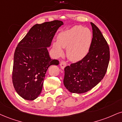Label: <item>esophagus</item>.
Masks as SVG:
<instances>
[{"mask_svg":"<svg viewBox=\"0 0 122 122\" xmlns=\"http://www.w3.org/2000/svg\"><path fill=\"white\" fill-rule=\"evenodd\" d=\"M60 67H61V68L62 69H64L65 67L66 66V62H64V61H61V62H60Z\"/></svg>","mask_w":122,"mask_h":122,"instance_id":"obj_1","label":"esophagus"}]
</instances>
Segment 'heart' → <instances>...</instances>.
Listing matches in <instances>:
<instances>
[{
  "label": "heart",
  "mask_w": 122,
  "mask_h": 122,
  "mask_svg": "<svg viewBox=\"0 0 122 122\" xmlns=\"http://www.w3.org/2000/svg\"><path fill=\"white\" fill-rule=\"evenodd\" d=\"M92 40L93 34L90 29L76 25L61 32L57 41L53 44V48L58 56L63 55L62 48H66L67 58L73 62H78L87 55Z\"/></svg>",
  "instance_id": "b5f03b06"
}]
</instances>
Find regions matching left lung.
Segmentation results:
<instances>
[{
	"mask_svg": "<svg viewBox=\"0 0 122 122\" xmlns=\"http://www.w3.org/2000/svg\"><path fill=\"white\" fill-rule=\"evenodd\" d=\"M93 40L84 58L64 69V85L73 93H84L94 87L103 78L110 60V49L99 28L91 23Z\"/></svg>",
	"mask_w": 122,
	"mask_h": 122,
	"instance_id": "left-lung-1",
	"label": "left lung"
}]
</instances>
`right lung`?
<instances>
[{"label": "right lung", "instance_id": "add662e5", "mask_svg": "<svg viewBox=\"0 0 122 122\" xmlns=\"http://www.w3.org/2000/svg\"><path fill=\"white\" fill-rule=\"evenodd\" d=\"M63 24L60 20L35 24L17 45L14 57L12 82L23 99H36L42 91L48 67L59 64L58 60L51 59L48 48Z\"/></svg>", "mask_w": 122, "mask_h": 122}]
</instances>
